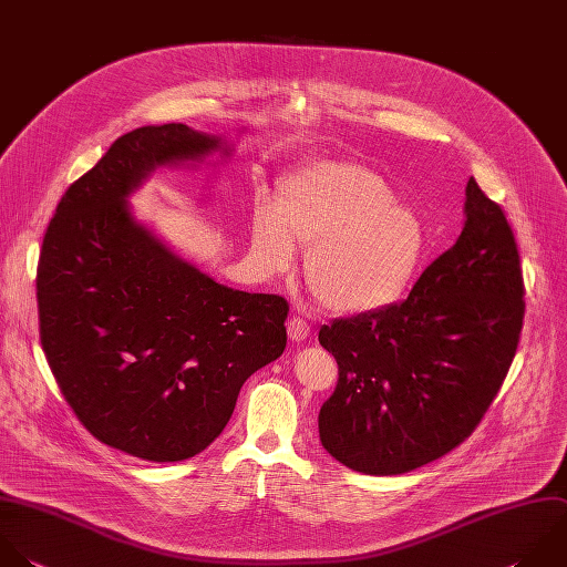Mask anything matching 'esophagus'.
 <instances>
[{
	"label": "esophagus",
	"mask_w": 567,
	"mask_h": 567,
	"mask_svg": "<svg viewBox=\"0 0 567 567\" xmlns=\"http://www.w3.org/2000/svg\"><path fill=\"white\" fill-rule=\"evenodd\" d=\"M288 337H290V341H295V343L306 341V339L310 337V323H308L306 319H301V317H292V319L288 321Z\"/></svg>",
	"instance_id": "esophagus-1"
}]
</instances>
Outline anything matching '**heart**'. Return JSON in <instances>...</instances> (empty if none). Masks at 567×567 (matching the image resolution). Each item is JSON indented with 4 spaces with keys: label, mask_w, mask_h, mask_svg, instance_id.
<instances>
[{
    "label": "heart",
    "mask_w": 567,
    "mask_h": 567,
    "mask_svg": "<svg viewBox=\"0 0 567 567\" xmlns=\"http://www.w3.org/2000/svg\"><path fill=\"white\" fill-rule=\"evenodd\" d=\"M308 246L306 281L323 308L361 315L394 303L412 284L425 230L385 182L350 162H315L279 184L277 208L257 202L250 257L264 275L295 266Z\"/></svg>",
    "instance_id": "b5f03b06"
}]
</instances>
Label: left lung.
<instances>
[{"mask_svg": "<svg viewBox=\"0 0 567 567\" xmlns=\"http://www.w3.org/2000/svg\"><path fill=\"white\" fill-rule=\"evenodd\" d=\"M525 286L505 213L470 177L465 224L401 303L337 319L319 343L339 365L319 439L363 474H403L463 443L516 354Z\"/></svg>", "mask_w": 567, "mask_h": 567, "instance_id": "left-lung-1", "label": "left lung"}]
</instances>
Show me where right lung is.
I'll list each match as a JSON object with an SVG mask.
<instances>
[{
  "instance_id": "obj_1",
  "label": "right lung",
  "mask_w": 567,
  "mask_h": 567,
  "mask_svg": "<svg viewBox=\"0 0 567 567\" xmlns=\"http://www.w3.org/2000/svg\"><path fill=\"white\" fill-rule=\"evenodd\" d=\"M221 144L184 124L122 135L69 186L40 252V339L58 385L95 439L144 461L206 450L244 381L286 348L284 297L217 284L126 206L157 166Z\"/></svg>"
}]
</instances>
